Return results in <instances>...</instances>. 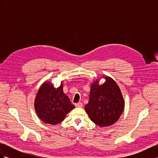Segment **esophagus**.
Here are the masks:
<instances>
[{
  "label": "esophagus",
  "mask_w": 158,
  "mask_h": 158,
  "mask_svg": "<svg viewBox=\"0 0 158 158\" xmlns=\"http://www.w3.org/2000/svg\"><path fill=\"white\" fill-rule=\"evenodd\" d=\"M75 106H76V107H83V104H82V103L79 102V103H76V104H75Z\"/></svg>",
  "instance_id": "esophagus-1"
}]
</instances>
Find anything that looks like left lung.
<instances>
[{"instance_id": "left-lung-1", "label": "left lung", "mask_w": 158, "mask_h": 158, "mask_svg": "<svg viewBox=\"0 0 158 158\" xmlns=\"http://www.w3.org/2000/svg\"><path fill=\"white\" fill-rule=\"evenodd\" d=\"M99 85L97 80L91 85L89 102L85 110L91 121L99 127L112 125L121 115L124 109V99L119 87L109 77Z\"/></svg>"}]
</instances>
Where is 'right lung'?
<instances>
[{"label":"right lung","instance_id":"right-lung-1","mask_svg":"<svg viewBox=\"0 0 158 158\" xmlns=\"http://www.w3.org/2000/svg\"><path fill=\"white\" fill-rule=\"evenodd\" d=\"M63 85L55 88L49 82L43 84L35 99V109L42 121L56 125L63 121L66 114L74 106L63 92Z\"/></svg>","mask_w":158,"mask_h":158}]
</instances>
